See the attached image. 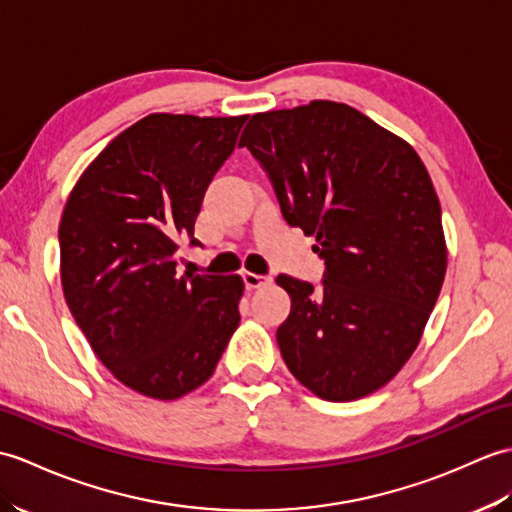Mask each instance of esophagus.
Listing matches in <instances>:
<instances>
[{
  "label": "esophagus",
  "mask_w": 512,
  "mask_h": 512,
  "mask_svg": "<svg viewBox=\"0 0 512 512\" xmlns=\"http://www.w3.org/2000/svg\"><path fill=\"white\" fill-rule=\"evenodd\" d=\"M244 279V285L248 290H255V288H261V285H268L272 279L266 277V275H255V272H244L242 275Z\"/></svg>",
  "instance_id": "34e87169"
}]
</instances>
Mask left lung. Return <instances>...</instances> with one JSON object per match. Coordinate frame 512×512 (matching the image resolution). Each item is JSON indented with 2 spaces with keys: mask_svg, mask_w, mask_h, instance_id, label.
Instances as JSON below:
<instances>
[{
  "mask_svg": "<svg viewBox=\"0 0 512 512\" xmlns=\"http://www.w3.org/2000/svg\"><path fill=\"white\" fill-rule=\"evenodd\" d=\"M240 146L325 261L320 288L277 277L292 299L277 329L285 366L320 399L371 395L410 360L441 294L447 248L430 174L401 137L329 100L253 115Z\"/></svg>",
  "mask_w": 512,
  "mask_h": 512,
  "instance_id": "8db88e82",
  "label": "left lung"
}]
</instances>
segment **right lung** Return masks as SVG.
<instances>
[{"mask_svg":"<svg viewBox=\"0 0 512 512\" xmlns=\"http://www.w3.org/2000/svg\"><path fill=\"white\" fill-rule=\"evenodd\" d=\"M248 120L152 113L117 135L71 189L58 229L71 316L128 388L172 401L216 371L240 325V275L176 272L211 178Z\"/></svg>","mask_w":512,"mask_h":512,"instance_id":"right-lung-1","label":"right lung"}]
</instances>
